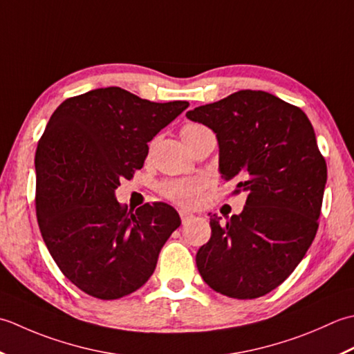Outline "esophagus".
Instances as JSON below:
<instances>
[{"label":"esophagus","mask_w":354,"mask_h":354,"mask_svg":"<svg viewBox=\"0 0 354 354\" xmlns=\"http://www.w3.org/2000/svg\"><path fill=\"white\" fill-rule=\"evenodd\" d=\"M194 217V215L191 214V212H187V211H185V209H182V211H180V218H182V221L183 223H186V221H189L191 218Z\"/></svg>","instance_id":"obj_1"}]
</instances>
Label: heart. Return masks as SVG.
I'll return each instance as SVG.
<instances>
[{"mask_svg": "<svg viewBox=\"0 0 354 354\" xmlns=\"http://www.w3.org/2000/svg\"><path fill=\"white\" fill-rule=\"evenodd\" d=\"M207 131V128L198 124H187L182 128V139L183 142L189 137L197 136L200 133ZM203 189V182L197 178L192 180H171V182L163 183L160 191L167 198L174 201L182 206H196L200 200V192Z\"/></svg>", "mask_w": 354, "mask_h": 354, "instance_id": "b5f03b06", "label": "heart"}]
</instances>
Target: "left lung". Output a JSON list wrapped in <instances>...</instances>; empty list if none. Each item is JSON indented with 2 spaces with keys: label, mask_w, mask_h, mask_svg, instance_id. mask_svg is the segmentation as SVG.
Masks as SVG:
<instances>
[{
  "label": "left lung",
  "mask_w": 354,
  "mask_h": 354,
  "mask_svg": "<svg viewBox=\"0 0 354 354\" xmlns=\"http://www.w3.org/2000/svg\"><path fill=\"white\" fill-rule=\"evenodd\" d=\"M186 118L211 128L218 171L248 192L241 214L211 215V240L197 252L215 292L254 299L272 292L304 258L318 230L327 165L301 108L266 91L241 90Z\"/></svg>",
  "instance_id": "left-lung-1"
}]
</instances>
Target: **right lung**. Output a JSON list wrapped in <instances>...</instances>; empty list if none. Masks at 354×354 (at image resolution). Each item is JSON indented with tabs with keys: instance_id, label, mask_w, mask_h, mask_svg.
Instances as JSON below:
<instances>
[{
	"instance_id": "right-lung-1",
	"label": "right lung",
	"mask_w": 354,
	"mask_h": 354,
	"mask_svg": "<svg viewBox=\"0 0 354 354\" xmlns=\"http://www.w3.org/2000/svg\"><path fill=\"white\" fill-rule=\"evenodd\" d=\"M187 106L108 86L64 100L50 118L35 154L36 217L57 268L91 297L118 299L140 288L182 223L167 203L128 212L116 189Z\"/></svg>"
}]
</instances>
